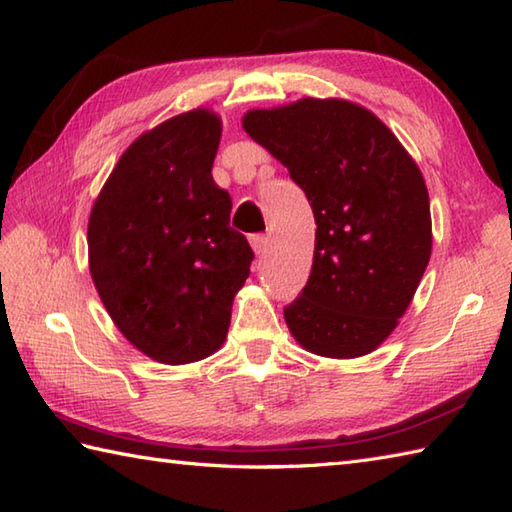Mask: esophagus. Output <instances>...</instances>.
Here are the masks:
<instances>
[{"label":"esophagus","mask_w":512,"mask_h":512,"mask_svg":"<svg viewBox=\"0 0 512 512\" xmlns=\"http://www.w3.org/2000/svg\"><path fill=\"white\" fill-rule=\"evenodd\" d=\"M268 242H270L268 235H253V237H250V246H253V250H255V255H257V257L266 253Z\"/></svg>","instance_id":"34e87169"}]
</instances>
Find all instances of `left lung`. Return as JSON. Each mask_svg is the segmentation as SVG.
Returning a JSON list of instances; mask_svg holds the SVG:
<instances>
[{"label": "left lung", "instance_id": "obj_1", "mask_svg": "<svg viewBox=\"0 0 512 512\" xmlns=\"http://www.w3.org/2000/svg\"><path fill=\"white\" fill-rule=\"evenodd\" d=\"M246 134L306 193L317 233L306 288L284 310L308 352L356 358L396 330L431 257L429 193L391 129L343 99L250 110Z\"/></svg>", "mask_w": 512, "mask_h": 512}]
</instances>
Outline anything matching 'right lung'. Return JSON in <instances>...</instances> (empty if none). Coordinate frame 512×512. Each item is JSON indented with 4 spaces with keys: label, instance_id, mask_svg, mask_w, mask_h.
<instances>
[{
    "label": "right lung",
    "instance_id": "add662e5",
    "mask_svg": "<svg viewBox=\"0 0 512 512\" xmlns=\"http://www.w3.org/2000/svg\"><path fill=\"white\" fill-rule=\"evenodd\" d=\"M220 138L204 107L140 134L90 213L96 292L125 339L165 365L220 350L255 257L211 176Z\"/></svg>",
    "mask_w": 512,
    "mask_h": 512
}]
</instances>
